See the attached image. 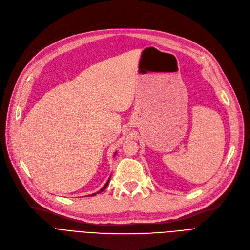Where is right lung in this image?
Returning <instances> with one entry per match:
<instances>
[{"instance_id": "obj_1", "label": "right lung", "mask_w": 250, "mask_h": 250, "mask_svg": "<svg viewBox=\"0 0 250 250\" xmlns=\"http://www.w3.org/2000/svg\"><path fill=\"white\" fill-rule=\"evenodd\" d=\"M115 154H116V153H115ZM110 178H111V177H110ZM110 178H109V180H108V181H106V183H105V184L104 185V187H103V188H102V189L100 190V191H98L97 193H101L102 191H104V189L106 188V186H108V184H109V181H110ZM93 195H96V193H93V194H91V195H88V196H93Z\"/></svg>"}]
</instances>
